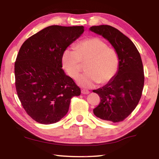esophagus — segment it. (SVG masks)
<instances>
[{
	"mask_svg": "<svg viewBox=\"0 0 159 159\" xmlns=\"http://www.w3.org/2000/svg\"><path fill=\"white\" fill-rule=\"evenodd\" d=\"M82 94H89L90 93V92L89 91V90H85V89H83V90H82Z\"/></svg>",
	"mask_w": 159,
	"mask_h": 159,
	"instance_id": "esophagus-1",
	"label": "esophagus"
}]
</instances>
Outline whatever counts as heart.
<instances>
[{
  "label": "heart",
  "instance_id": "1",
  "mask_svg": "<svg viewBox=\"0 0 159 159\" xmlns=\"http://www.w3.org/2000/svg\"><path fill=\"white\" fill-rule=\"evenodd\" d=\"M75 49H66L61 62L63 69L73 79L82 71V62H88L87 72L77 80L79 86L92 88L98 83L107 84L114 78L119 69V56L103 40L98 37L87 39L77 43Z\"/></svg>",
  "mask_w": 159,
  "mask_h": 159
}]
</instances>
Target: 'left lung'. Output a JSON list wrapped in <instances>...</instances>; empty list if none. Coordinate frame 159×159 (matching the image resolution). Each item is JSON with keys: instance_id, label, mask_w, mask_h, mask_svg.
I'll use <instances>...</instances> for the list:
<instances>
[{"instance_id": "1", "label": "left lung", "mask_w": 159, "mask_h": 159, "mask_svg": "<svg viewBox=\"0 0 159 159\" xmlns=\"http://www.w3.org/2000/svg\"><path fill=\"white\" fill-rule=\"evenodd\" d=\"M91 32L107 40L119 56V69L115 77L106 85L93 92L101 102L93 109L97 117L118 122L128 117L142 97L144 84L142 58L131 40L115 28L108 25L90 27Z\"/></svg>"}]
</instances>
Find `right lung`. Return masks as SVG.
<instances>
[{
	"mask_svg": "<svg viewBox=\"0 0 159 159\" xmlns=\"http://www.w3.org/2000/svg\"><path fill=\"white\" fill-rule=\"evenodd\" d=\"M84 32L83 26L45 28L24 41L15 62L17 96L34 120L50 125L67 114L81 90L62 69V53Z\"/></svg>",
	"mask_w": 159,
	"mask_h": 159,
	"instance_id": "add662e5",
	"label": "right lung"
}]
</instances>
